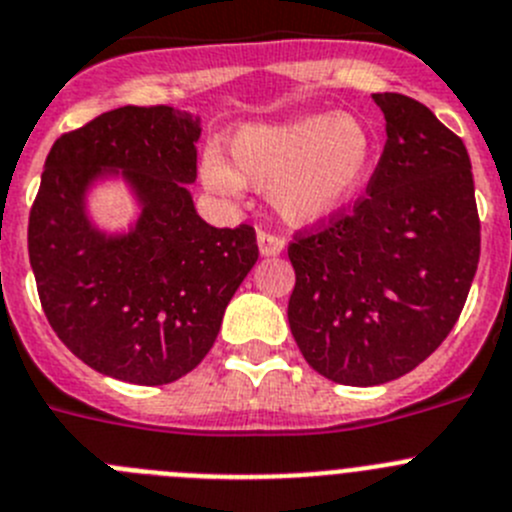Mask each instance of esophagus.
<instances>
[{"instance_id": "34e87169", "label": "esophagus", "mask_w": 512, "mask_h": 512, "mask_svg": "<svg viewBox=\"0 0 512 512\" xmlns=\"http://www.w3.org/2000/svg\"><path fill=\"white\" fill-rule=\"evenodd\" d=\"M257 245H260V255L272 257V255H280L285 250V240L280 234L270 232V229H260L257 234Z\"/></svg>"}]
</instances>
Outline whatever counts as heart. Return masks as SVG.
<instances>
[{
	"mask_svg": "<svg viewBox=\"0 0 512 512\" xmlns=\"http://www.w3.org/2000/svg\"><path fill=\"white\" fill-rule=\"evenodd\" d=\"M232 169L217 154L202 161L204 184L234 194L240 181L272 186V202L285 219L318 222L346 207L364 189L374 164V133L353 116L247 123L229 143Z\"/></svg>",
	"mask_w": 512,
	"mask_h": 512,
	"instance_id": "heart-1",
	"label": "heart"
}]
</instances>
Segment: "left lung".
Wrapping results in <instances>:
<instances>
[{
    "mask_svg": "<svg viewBox=\"0 0 512 512\" xmlns=\"http://www.w3.org/2000/svg\"><path fill=\"white\" fill-rule=\"evenodd\" d=\"M386 146L366 191L288 245V321L310 366L346 386L417 369L450 336L477 262L480 217L467 148L427 105L374 93Z\"/></svg>",
    "mask_w": 512,
    "mask_h": 512,
    "instance_id": "8db88e82",
    "label": "left lung"
}]
</instances>
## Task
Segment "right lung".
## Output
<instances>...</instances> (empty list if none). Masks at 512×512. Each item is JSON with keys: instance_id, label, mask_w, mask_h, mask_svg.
I'll return each mask as SVG.
<instances>
[{"instance_id": "1", "label": "right lung", "mask_w": 512, "mask_h": 512, "mask_svg": "<svg viewBox=\"0 0 512 512\" xmlns=\"http://www.w3.org/2000/svg\"><path fill=\"white\" fill-rule=\"evenodd\" d=\"M197 138V118L171 105L100 113L52 143L30 209V265L52 331L90 369L128 384L197 369L260 255L255 227L217 229L194 209ZM103 168H121L142 199L126 238H105L82 212Z\"/></svg>"}]
</instances>
